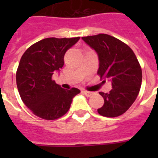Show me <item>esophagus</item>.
I'll list each match as a JSON object with an SVG mask.
<instances>
[{
  "instance_id": "obj_1",
  "label": "esophagus",
  "mask_w": 158,
  "mask_h": 158,
  "mask_svg": "<svg viewBox=\"0 0 158 158\" xmlns=\"http://www.w3.org/2000/svg\"><path fill=\"white\" fill-rule=\"evenodd\" d=\"M83 93H84L85 95H86L87 97H91L93 96L94 94V92H89V91H86V90H84V91H83Z\"/></svg>"
}]
</instances>
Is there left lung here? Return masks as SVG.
<instances>
[{"instance_id":"left-lung-1","label":"left lung","mask_w":158,"mask_h":158,"mask_svg":"<svg viewBox=\"0 0 158 158\" xmlns=\"http://www.w3.org/2000/svg\"><path fill=\"white\" fill-rule=\"evenodd\" d=\"M82 39L98 55V74L111 81L109 94L99 93L104 104L98 112L106 117L122 115L135 102L142 84V69L135 52L127 44L105 33Z\"/></svg>"}]
</instances>
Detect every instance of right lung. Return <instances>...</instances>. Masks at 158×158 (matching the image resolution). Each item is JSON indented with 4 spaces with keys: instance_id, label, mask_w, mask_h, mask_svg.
Listing matches in <instances>:
<instances>
[{
    "instance_id": "1",
    "label": "right lung",
    "mask_w": 158,
    "mask_h": 158,
    "mask_svg": "<svg viewBox=\"0 0 158 158\" xmlns=\"http://www.w3.org/2000/svg\"><path fill=\"white\" fill-rule=\"evenodd\" d=\"M48 38L25 51L16 71V84L23 103L44 120L61 117L69 110L72 99L80 93L76 88L64 89L52 79V74L64 65V56L79 40Z\"/></svg>"
}]
</instances>
